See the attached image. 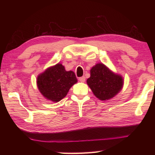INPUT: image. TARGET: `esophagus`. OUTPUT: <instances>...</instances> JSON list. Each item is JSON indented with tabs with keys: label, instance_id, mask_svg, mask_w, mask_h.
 <instances>
[{
	"label": "esophagus",
	"instance_id": "34e87169",
	"mask_svg": "<svg viewBox=\"0 0 155 155\" xmlns=\"http://www.w3.org/2000/svg\"><path fill=\"white\" fill-rule=\"evenodd\" d=\"M78 80H79L81 82H82V83H84L85 80H86V78H85V77H81L78 78Z\"/></svg>",
	"mask_w": 155,
	"mask_h": 155
}]
</instances>
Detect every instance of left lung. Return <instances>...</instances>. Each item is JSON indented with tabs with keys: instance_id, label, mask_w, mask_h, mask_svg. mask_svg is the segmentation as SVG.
<instances>
[{
	"instance_id": "obj_1",
	"label": "left lung",
	"mask_w": 155,
	"mask_h": 155,
	"mask_svg": "<svg viewBox=\"0 0 155 155\" xmlns=\"http://www.w3.org/2000/svg\"><path fill=\"white\" fill-rule=\"evenodd\" d=\"M87 82L95 96L102 101L114 97L123 85V78L114 74L102 63L91 68V77Z\"/></svg>"
}]
</instances>
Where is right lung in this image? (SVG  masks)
<instances>
[{"instance_id": "obj_1", "label": "right lung", "mask_w": 155, "mask_h": 155, "mask_svg": "<svg viewBox=\"0 0 155 155\" xmlns=\"http://www.w3.org/2000/svg\"><path fill=\"white\" fill-rule=\"evenodd\" d=\"M77 82L74 72L66 71L64 66L58 63L38 76L37 86L47 99L58 102L66 97L71 87Z\"/></svg>"}]
</instances>
